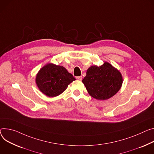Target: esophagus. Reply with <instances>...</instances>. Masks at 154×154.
<instances>
[{"label": "esophagus", "mask_w": 154, "mask_h": 154, "mask_svg": "<svg viewBox=\"0 0 154 154\" xmlns=\"http://www.w3.org/2000/svg\"><path fill=\"white\" fill-rule=\"evenodd\" d=\"M76 79L77 80H82V76H79V77H77Z\"/></svg>", "instance_id": "1"}]
</instances>
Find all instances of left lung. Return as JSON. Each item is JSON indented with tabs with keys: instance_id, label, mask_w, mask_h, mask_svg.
Instances as JSON below:
<instances>
[{
	"instance_id": "8db88e82",
	"label": "left lung",
	"mask_w": 154,
	"mask_h": 154,
	"mask_svg": "<svg viewBox=\"0 0 154 154\" xmlns=\"http://www.w3.org/2000/svg\"><path fill=\"white\" fill-rule=\"evenodd\" d=\"M82 82L91 96L98 100H106L120 90L123 78L117 69L105 62L99 67H90Z\"/></svg>"
}]
</instances>
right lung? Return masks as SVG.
<instances>
[{"mask_svg": "<svg viewBox=\"0 0 154 154\" xmlns=\"http://www.w3.org/2000/svg\"><path fill=\"white\" fill-rule=\"evenodd\" d=\"M75 80L63 66L48 63L40 69L35 82L38 89L44 94L54 97L64 92Z\"/></svg>", "mask_w": 154, "mask_h": 154, "instance_id": "1", "label": "right lung"}]
</instances>
